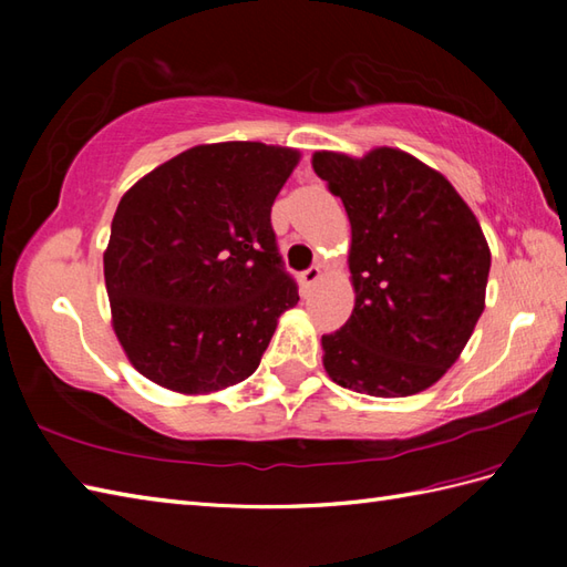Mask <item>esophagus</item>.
<instances>
[{"label":"esophagus","mask_w":567,"mask_h":567,"mask_svg":"<svg viewBox=\"0 0 567 567\" xmlns=\"http://www.w3.org/2000/svg\"><path fill=\"white\" fill-rule=\"evenodd\" d=\"M319 277H321V268L319 265H311V268H307L302 275H299V282H302L305 290H309V287L319 280Z\"/></svg>","instance_id":"1"}]
</instances>
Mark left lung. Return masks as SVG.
<instances>
[{
	"label": "left lung",
	"instance_id": "left-lung-1",
	"mask_svg": "<svg viewBox=\"0 0 567 567\" xmlns=\"http://www.w3.org/2000/svg\"><path fill=\"white\" fill-rule=\"evenodd\" d=\"M315 171L351 219L353 315L321 336L333 382L370 396L431 388L485 309L489 248L441 173L394 148L317 153Z\"/></svg>",
	"mask_w": 567,
	"mask_h": 567
}]
</instances>
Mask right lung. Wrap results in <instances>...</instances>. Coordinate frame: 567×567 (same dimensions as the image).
<instances>
[{"label": "right lung", "instance_id": "right-lung-1", "mask_svg": "<svg viewBox=\"0 0 567 567\" xmlns=\"http://www.w3.org/2000/svg\"><path fill=\"white\" fill-rule=\"evenodd\" d=\"M299 153L231 141L175 155L131 187L104 252L114 331L175 392H212L260 365L299 302L270 212Z\"/></svg>", "mask_w": 567, "mask_h": 567}]
</instances>
